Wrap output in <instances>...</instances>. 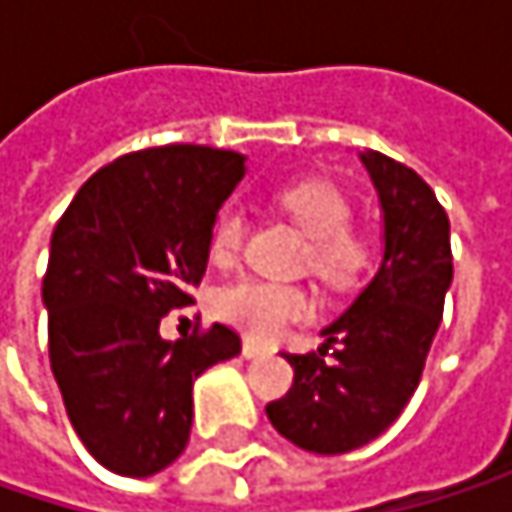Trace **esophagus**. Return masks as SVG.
Returning a JSON list of instances; mask_svg holds the SVG:
<instances>
[{
  "label": "esophagus",
  "instance_id": "obj_1",
  "mask_svg": "<svg viewBox=\"0 0 512 512\" xmlns=\"http://www.w3.org/2000/svg\"><path fill=\"white\" fill-rule=\"evenodd\" d=\"M260 356H269V350L266 347H260L257 341H243V358H260Z\"/></svg>",
  "mask_w": 512,
  "mask_h": 512
}]
</instances>
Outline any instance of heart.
Wrapping results in <instances>:
<instances>
[{"mask_svg":"<svg viewBox=\"0 0 512 512\" xmlns=\"http://www.w3.org/2000/svg\"><path fill=\"white\" fill-rule=\"evenodd\" d=\"M275 204L281 213L311 240L308 263L311 269L338 287L356 284L373 260L370 234L350 228V201L329 180H299L275 192ZM246 234V216L240 207H225L210 234V257L228 266ZM213 311L252 335L257 341L278 338L290 323L308 320L314 311L311 296L296 284H278L266 278H240L222 287L213 299Z\"/></svg>","mask_w":512,"mask_h":512,"instance_id":"1","label":"heart"}]
</instances>
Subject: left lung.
Segmentation results:
<instances>
[{
  "mask_svg": "<svg viewBox=\"0 0 512 512\" xmlns=\"http://www.w3.org/2000/svg\"><path fill=\"white\" fill-rule=\"evenodd\" d=\"M358 159L382 210L379 269L323 329L317 353L284 356L293 388L266 406L287 442L329 457L373 442L400 418L421 382L454 278L451 222L433 189L391 156L361 151Z\"/></svg>",
  "mask_w": 512,
  "mask_h": 512,
  "instance_id": "1",
  "label": "left lung"
}]
</instances>
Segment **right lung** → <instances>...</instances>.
<instances>
[{
    "instance_id": "add662e5",
    "label": "right lung",
    "mask_w": 512,
    "mask_h": 512,
    "mask_svg": "<svg viewBox=\"0 0 512 512\" xmlns=\"http://www.w3.org/2000/svg\"><path fill=\"white\" fill-rule=\"evenodd\" d=\"M243 174L234 151H136L88 177L52 231L41 290L52 376L76 436L115 474L151 477L177 460L195 379L240 356V335L222 323L165 341L159 320L192 302L213 222Z\"/></svg>"
}]
</instances>
